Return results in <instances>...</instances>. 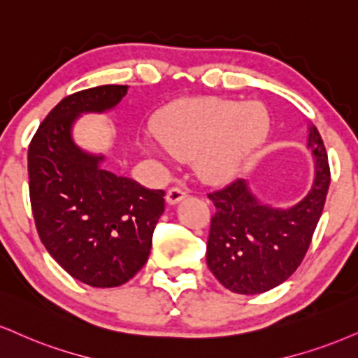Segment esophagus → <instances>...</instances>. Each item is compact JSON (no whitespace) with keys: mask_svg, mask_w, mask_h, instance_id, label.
I'll return each instance as SVG.
<instances>
[{"mask_svg":"<svg viewBox=\"0 0 358 358\" xmlns=\"http://www.w3.org/2000/svg\"><path fill=\"white\" fill-rule=\"evenodd\" d=\"M185 196H187V190H185V188H182V187H171L170 190H168V193H166V201L170 205H175V203H178L180 200H183Z\"/></svg>","mask_w":358,"mask_h":358,"instance_id":"esophagus-1","label":"esophagus"}]
</instances>
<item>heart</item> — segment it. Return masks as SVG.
<instances>
[{"label":"heart","mask_w":358,"mask_h":358,"mask_svg":"<svg viewBox=\"0 0 358 358\" xmlns=\"http://www.w3.org/2000/svg\"><path fill=\"white\" fill-rule=\"evenodd\" d=\"M268 127L260 103L205 96L166 106L158 116L157 136L173 157L195 158L201 178L225 182L260 148Z\"/></svg>","instance_id":"obj_1"}]
</instances>
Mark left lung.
Returning <instances> with one entry per match:
<instances>
[{
  "label": "left lung",
  "mask_w": 358,
  "mask_h": 358,
  "mask_svg": "<svg viewBox=\"0 0 358 358\" xmlns=\"http://www.w3.org/2000/svg\"><path fill=\"white\" fill-rule=\"evenodd\" d=\"M315 182L300 203L287 210L260 203L243 180L210 192L215 205L206 243V265L218 282L242 295L280 285L302 264L324 212L330 166L324 140L310 127Z\"/></svg>",
  "instance_id": "1"
}]
</instances>
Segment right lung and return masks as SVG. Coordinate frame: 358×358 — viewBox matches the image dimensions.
Returning a JSON list of instances; mask_svg holds the SVG:
<instances>
[{"instance_id": "obj_1", "label": "right lung", "mask_w": 358, "mask_h": 358, "mask_svg": "<svg viewBox=\"0 0 358 358\" xmlns=\"http://www.w3.org/2000/svg\"><path fill=\"white\" fill-rule=\"evenodd\" d=\"M127 85H103L63 98L28 148L34 225L51 257L90 287L127 283L146 264L165 192L101 170L103 157L73 143L71 124L86 111L113 108Z\"/></svg>"}]
</instances>
